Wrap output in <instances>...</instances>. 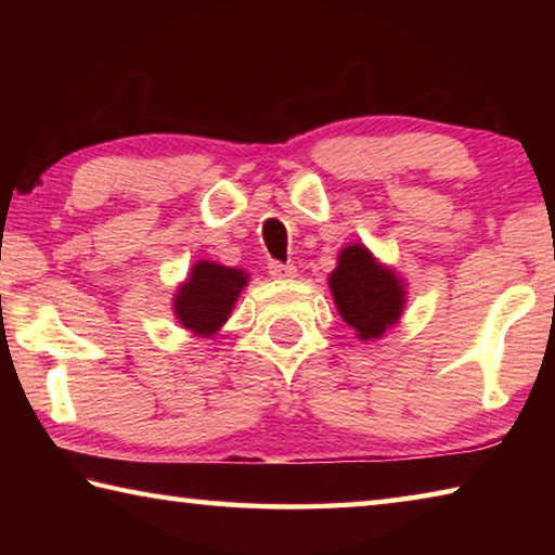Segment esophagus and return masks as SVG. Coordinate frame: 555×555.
<instances>
[{
    "label": "esophagus",
    "instance_id": "esophagus-1",
    "mask_svg": "<svg viewBox=\"0 0 555 555\" xmlns=\"http://www.w3.org/2000/svg\"><path fill=\"white\" fill-rule=\"evenodd\" d=\"M269 274L274 276L276 281H286V279H294L296 276V267L291 264H281V261H269Z\"/></svg>",
    "mask_w": 555,
    "mask_h": 555
}]
</instances>
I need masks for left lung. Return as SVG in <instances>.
<instances>
[{
    "label": "left lung",
    "instance_id": "8db88e82",
    "mask_svg": "<svg viewBox=\"0 0 555 555\" xmlns=\"http://www.w3.org/2000/svg\"><path fill=\"white\" fill-rule=\"evenodd\" d=\"M337 313L362 343H374L401 321L406 284L399 271L384 264L360 242L347 244L327 276Z\"/></svg>",
    "mask_w": 555,
    "mask_h": 555
}]
</instances>
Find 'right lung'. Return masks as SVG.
I'll return each mask as SVG.
<instances>
[{
    "label": "right lung",
    "mask_w": 555,
    "mask_h": 555,
    "mask_svg": "<svg viewBox=\"0 0 555 555\" xmlns=\"http://www.w3.org/2000/svg\"><path fill=\"white\" fill-rule=\"evenodd\" d=\"M249 274L237 267L198 259L173 294V315L195 337H212L230 321Z\"/></svg>",
    "instance_id": "right-lung-1"
}]
</instances>
